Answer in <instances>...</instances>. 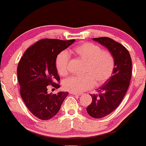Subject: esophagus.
I'll return each instance as SVG.
<instances>
[{
    "label": "esophagus",
    "instance_id": "34e87169",
    "mask_svg": "<svg viewBox=\"0 0 146 146\" xmlns=\"http://www.w3.org/2000/svg\"><path fill=\"white\" fill-rule=\"evenodd\" d=\"M70 94H72V95L77 96H80V94H78V93H76V92H70Z\"/></svg>",
    "mask_w": 146,
    "mask_h": 146
}]
</instances>
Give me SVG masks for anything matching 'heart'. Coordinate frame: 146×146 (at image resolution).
Segmentation results:
<instances>
[{
    "label": "heart",
    "mask_w": 146,
    "mask_h": 146,
    "mask_svg": "<svg viewBox=\"0 0 146 146\" xmlns=\"http://www.w3.org/2000/svg\"><path fill=\"white\" fill-rule=\"evenodd\" d=\"M73 52L86 62L84 76H70L64 82L63 86L67 91L80 93L94 85L100 86L108 80L115 68L114 57L108 50H103L100 46L91 43L77 46ZM69 55L66 51L59 54L55 61L59 74L65 76L68 73Z\"/></svg>",
    "instance_id": "b5f03b06"
}]
</instances>
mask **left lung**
Returning a JSON list of instances; mask_svg holds the SVG:
<instances>
[{
	"label": "left lung",
	"mask_w": 146,
	"mask_h": 146,
	"mask_svg": "<svg viewBox=\"0 0 146 146\" xmlns=\"http://www.w3.org/2000/svg\"><path fill=\"white\" fill-rule=\"evenodd\" d=\"M113 55L115 68L108 80L100 87L98 94L91 95L92 102L86 108L89 116L100 118L117 108L127 92L132 76V60L125 46L109 37L94 38Z\"/></svg>",
	"instance_id": "8db88e82"
}]
</instances>
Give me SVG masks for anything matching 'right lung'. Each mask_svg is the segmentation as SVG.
<instances>
[{
  "label": "right lung",
  "instance_id": "1",
  "mask_svg": "<svg viewBox=\"0 0 146 146\" xmlns=\"http://www.w3.org/2000/svg\"><path fill=\"white\" fill-rule=\"evenodd\" d=\"M75 41L41 39L28 48L19 61L17 76L21 96L30 112L39 119L46 121L55 116L68 96L64 91L48 94V86L60 88L56 84L60 81L56 59Z\"/></svg>",
  "mask_w": 146,
  "mask_h": 146
}]
</instances>
